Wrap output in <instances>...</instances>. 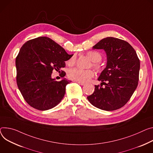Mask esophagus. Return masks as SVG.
I'll list each match as a JSON object with an SVG mask.
<instances>
[{"instance_id":"esophagus-1","label":"esophagus","mask_w":153,"mask_h":153,"mask_svg":"<svg viewBox=\"0 0 153 153\" xmlns=\"http://www.w3.org/2000/svg\"><path fill=\"white\" fill-rule=\"evenodd\" d=\"M76 82H77L79 84H80L81 85H85V83H84V82H77V81H76Z\"/></svg>"}]
</instances>
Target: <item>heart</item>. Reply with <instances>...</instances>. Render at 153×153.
<instances>
[{
	"label": "heart",
	"mask_w": 153,
	"mask_h": 153,
	"mask_svg": "<svg viewBox=\"0 0 153 153\" xmlns=\"http://www.w3.org/2000/svg\"><path fill=\"white\" fill-rule=\"evenodd\" d=\"M87 56L93 62V66L96 69H98V70H101V67L99 64V62L102 60L101 55L98 52L91 51L87 53ZM76 60V57L75 55H74L66 62V63L69 66H73L75 64ZM94 73L91 69L84 70V69H82L77 68L70 69L68 74L69 77L70 79L80 82H88L94 76Z\"/></svg>",
	"instance_id": "1"
}]
</instances>
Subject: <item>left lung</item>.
<instances>
[{"label":"left lung","mask_w":153,"mask_h":153,"mask_svg":"<svg viewBox=\"0 0 153 153\" xmlns=\"http://www.w3.org/2000/svg\"><path fill=\"white\" fill-rule=\"evenodd\" d=\"M93 48L104 50L107 65L98 79L101 86L95 85L94 93L87 99L101 110H117L128 102L137 88L140 60L131 45L118 38H105ZM102 83L105 85L104 88Z\"/></svg>","instance_id":"left-lung-1"}]
</instances>
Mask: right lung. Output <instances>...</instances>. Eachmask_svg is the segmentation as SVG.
Wrapping results in <instances>:
<instances>
[{"label":"right lung","mask_w":153,"mask_h":153,"mask_svg":"<svg viewBox=\"0 0 153 153\" xmlns=\"http://www.w3.org/2000/svg\"><path fill=\"white\" fill-rule=\"evenodd\" d=\"M73 55L54 41L40 36L27 41L16 59V82L25 101L39 110H47L58 105L65 94L66 86L71 81L65 78L58 82L51 77L52 71L60 72L65 61ZM62 71V70H61Z\"/></svg>","instance_id":"1"}]
</instances>
